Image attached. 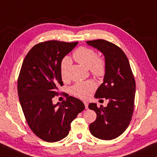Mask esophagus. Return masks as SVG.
<instances>
[{"mask_svg":"<svg viewBox=\"0 0 157 157\" xmlns=\"http://www.w3.org/2000/svg\"><path fill=\"white\" fill-rule=\"evenodd\" d=\"M84 104L85 105V108L86 109H88V106H89V103L86 102H84Z\"/></svg>","mask_w":157,"mask_h":157,"instance_id":"esophagus-1","label":"esophagus"}]
</instances>
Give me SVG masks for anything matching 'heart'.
<instances>
[{
    "instance_id": "obj_1",
    "label": "heart",
    "mask_w": 157,
    "mask_h": 157,
    "mask_svg": "<svg viewBox=\"0 0 157 157\" xmlns=\"http://www.w3.org/2000/svg\"><path fill=\"white\" fill-rule=\"evenodd\" d=\"M73 58L77 62L84 67L89 68L90 72L95 78H101L105 75L106 71L105 61L102 57H97L94 50L87 47H80L73 52ZM70 63V60L66 58L63 61L61 68V76L63 79L67 77L66 68ZM95 84L91 81L78 82L71 88L72 94L81 98L89 96L90 92L94 89Z\"/></svg>"
}]
</instances>
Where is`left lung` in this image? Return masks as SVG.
<instances>
[{
  "label": "left lung",
  "mask_w": 157,
  "mask_h": 157,
  "mask_svg": "<svg viewBox=\"0 0 157 157\" xmlns=\"http://www.w3.org/2000/svg\"><path fill=\"white\" fill-rule=\"evenodd\" d=\"M86 44L104 55L106 71L104 82L95 94L96 98L109 102L106 107L90 103L89 108L97 114L90 124L93 136L102 140H112L125 131L134 112L136 82L124 52L121 48L104 39L88 41Z\"/></svg>",
  "instance_id": "8db88e82"
}]
</instances>
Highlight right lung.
I'll use <instances>...</instances> for the list:
<instances>
[{
	"label": "right lung",
	"instance_id": "obj_1",
	"mask_svg": "<svg viewBox=\"0 0 157 157\" xmlns=\"http://www.w3.org/2000/svg\"><path fill=\"white\" fill-rule=\"evenodd\" d=\"M78 44L41 42L32 48L23 62L17 84L20 104L30 128L45 141L57 142L67 136L71 123L85 109L80 100L72 96L52 103L63 85L62 61Z\"/></svg>",
	"mask_w": 157,
	"mask_h": 157
}]
</instances>
